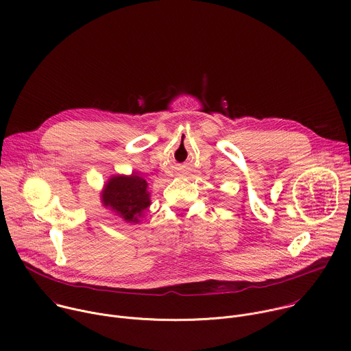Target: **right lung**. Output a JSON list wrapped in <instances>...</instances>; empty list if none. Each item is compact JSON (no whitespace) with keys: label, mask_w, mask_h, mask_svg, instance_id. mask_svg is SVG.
<instances>
[{"label":"right lung","mask_w":351,"mask_h":351,"mask_svg":"<svg viewBox=\"0 0 351 351\" xmlns=\"http://www.w3.org/2000/svg\"><path fill=\"white\" fill-rule=\"evenodd\" d=\"M148 183L136 172L112 175L101 190V203L128 223H138L144 211L152 206Z\"/></svg>","instance_id":"obj_1"}]
</instances>
